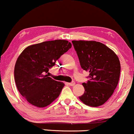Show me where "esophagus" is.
<instances>
[{"mask_svg": "<svg viewBox=\"0 0 134 134\" xmlns=\"http://www.w3.org/2000/svg\"><path fill=\"white\" fill-rule=\"evenodd\" d=\"M75 82H70V83H68V84L69 86H73L75 85Z\"/></svg>", "mask_w": 134, "mask_h": 134, "instance_id": "1", "label": "esophagus"}]
</instances>
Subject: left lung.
<instances>
[{
  "label": "left lung",
  "mask_w": 134,
  "mask_h": 134,
  "mask_svg": "<svg viewBox=\"0 0 134 134\" xmlns=\"http://www.w3.org/2000/svg\"><path fill=\"white\" fill-rule=\"evenodd\" d=\"M81 67L90 72L82 83L84 93L79 99L92 107L102 105L113 94L119 81L120 63L113 50L96 41H72Z\"/></svg>",
  "instance_id": "obj_1"
}]
</instances>
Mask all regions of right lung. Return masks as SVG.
Instances as JSON below:
<instances>
[{
    "instance_id": "add662e5",
    "label": "right lung",
    "mask_w": 134,
    "mask_h": 134,
    "mask_svg": "<svg viewBox=\"0 0 134 134\" xmlns=\"http://www.w3.org/2000/svg\"><path fill=\"white\" fill-rule=\"evenodd\" d=\"M71 47L68 41L56 40L28 46L19 55L14 67L15 82L27 102L43 108L58 98L65 84L46 74Z\"/></svg>"
}]
</instances>
